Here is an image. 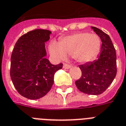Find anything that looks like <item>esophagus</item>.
I'll return each mask as SVG.
<instances>
[{
	"instance_id": "obj_1",
	"label": "esophagus",
	"mask_w": 126,
	"mask_h": 126,
	"mask_svg": "<svg viewBox=\"0 0 126 126\" xmlns=\"http://www.w3.org/2000/svg\"><path fill=\"white\" fill-rule=\"evenodd\" d=\"M71 67V65L67 64V63H63V69H69Z\"/></svg>"
}]
</instances>
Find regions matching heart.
Here are the masks:
<instances>
[{
  "label": "heart",
  "instance_id": "obj_1",
  "mask_svg": "<svg viewBox=\"0 0 126 126\" xmlns=\"http://www.w3.org/2000/svg\"><path fill=\"white\" fill-rule=\"evenodd\" d=\"M100 46L101 40L97 34L80 32L62 38L59 43L52 41L49 51L59 59H65L66 55H69L79 62L86 63L97 56Z\"/></svg>",
  "mask_w": 126,
  "mask_h": 126
}]
</instances>
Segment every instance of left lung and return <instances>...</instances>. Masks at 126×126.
I'll list each match as a JSON object with an SVG mask.
<instances>
[{"mask_svg":"<svg viewBox=\"0 0 126 126\" xmlns=\"http://www.w3.org/2000/svg\"><path fill=\"white\" fill-rule=\"evenodd\" d=\"M92 28L101 40V53L93 62L79 65L82 77L75 84L84 94L99 95L107 89L116 75V54L109 36L97 27Z\"/></svg>","mask_w":126,"mask_h":126,"instance_id":"left-lung-1","label":"left lung"}]
</instances>
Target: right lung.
I'll use <instances>...</instances> for the list:
<instances>
[{
  "label": "right lung",
  "mask_w": 126,
  "mask_h": 126,
  "mask_svg": "<svg viewBox=\"0 0 126 126\" xmlns=\"http://www.w3.org/2000/svg\"><path fill=\"white\" fill-rule=\"evenodd\" d=\"M51 31L35 29L23 34L15 44L11 55L10 77L21 95L38 99L49 92L53 76L63 63L52 65L45 56V42Z\"/></svg>",
  "instance_id": "add662e5"
}]
</instances>
